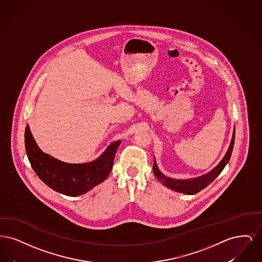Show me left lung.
Wrapping results in <instances>:
<instances>
[{
  "label": "left lung",
  "mask_w": 262,
  "mask_h": 262,
  "mask_svg": "<svg viewBox=\"0 0 262 262\" xmlns=\"http://www.w3.org/2000/svg\"><path fill=\"white\" fill-rule=\"evenodd\" d=\"M234 142H235V129H234V134H233V137L231 140V144L229 146V149L227 151L224 158L212 170L211 172H209L208 174H204L202 177H200V178L191 179V180H174L172 178H168L159 171L155 159L153 163V173L158 179V181L160 183H162L165 187H169L174 191L182 192L185 194H195L201 189H203L204 187L210 185L212 182L223 171L226 164L229 162L230 157L232 155Z\"/></svg>",
  "instance_id": "left-lung-1"
}]
</instances>
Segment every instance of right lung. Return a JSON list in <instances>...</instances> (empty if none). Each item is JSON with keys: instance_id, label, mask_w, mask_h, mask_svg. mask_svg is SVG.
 Wrapping results in <instances>:
<instances>
[{"instance_id": "1", "label": "right lung", "mask_w": 262, "mask_h": 262, "mask_svg": "<svg viewBox=\"0 0 262 262\" xmlns=\"http://www.w3.org/2000/svg\"><path fill=\"white\" fill-rule=\"evenodd\" d=\"M25 142L28 160L40 180L60 193L77 196L99 185L109 176L121 140L112 143L98 159L86 164L61 162L42 152L28 125L25 128Z\"/></svg>"}]
</instances>
